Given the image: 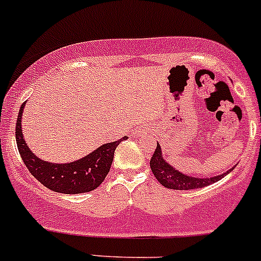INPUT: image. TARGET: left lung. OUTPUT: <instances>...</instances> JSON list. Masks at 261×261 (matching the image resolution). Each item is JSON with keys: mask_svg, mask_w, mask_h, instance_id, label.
<instances>
[{"mask_svg": "<svg viewBox=\"0 0 261 261\" xmlns=\"http://www.w3.org/2000/svg\"><path fill=\"white\" fill-rule=\"evenodd\" d=\"M150 167L154 177L157 178V181L161 183L162 186H165L166 188H170V190H178V191H188V190H194V188H203L207 187V186L212 185V183L218 182L219 179H222L223 177L227 176L229 172L234 170L227 171L225 173L219 174V176L210 177V178H200V177H191L187 174H183L179 172L178 170L173 168L172 166L168 165L165 161L162 156L161 147L160 144H157L154 153L151 157L150 161Z\"/></svg>", "mask_w": 261, "mask_h": 261, "instance_id": "obj_1", "label": "left lung"}]
</instances>
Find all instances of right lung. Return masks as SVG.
<instances>
[{
  "label": "right lung",
  "mask_w": 261,
  "mask_h": 261,
  "mask_svg": "<svg viewBox=\"0 0 261 261\" xmlns=\"http://www.w3.org/2000/svg\"><path fill=\"white\" fill-rule=\"evenodd\" d=\"M25 102L21 105L16 122V141L19 154L25 167L36 179L49 190L64 194H78L90 192L101 185L110 171L114 153L121 141L101 145L83 159L69 163H50L38 159L32 153L22 135V113Z\"/></svg>",
  "instance_id": "add662e5"
}]
</instances>
